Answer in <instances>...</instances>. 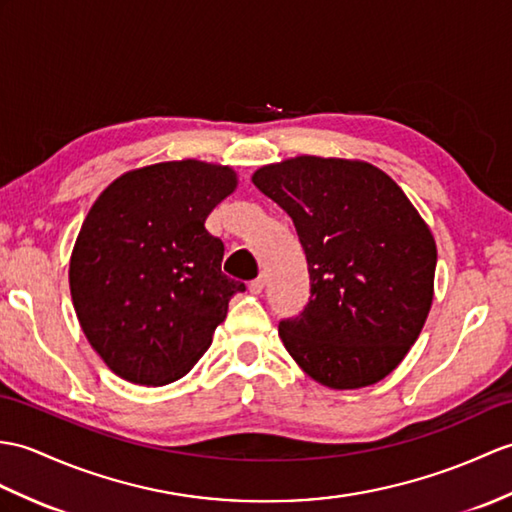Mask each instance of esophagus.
<instances>
[{
	"label": "esophagus",
	"instance_id": "34e87169",
	"mask_svg": "<svg viewBox=\"0 0 512 512\" xmlns=\"http://www.w3.org/2000/svg\"><path fill=\"white\" fill-rule=\"evenodd\" d=\"M266 288V275H259L257 279H253L251 283H248V290H251V294H261Z\"/></svg>",
	"mask_w": 512,
	"mask_h": 512
}]
</instances>
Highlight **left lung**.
I'll return each instance as SVG.
<instances>
[{
	"mask_svg": "<svg viewBox=\"0 0 512 512\" xmlns=\"http://www.w3.org/2000/svg\"><path fill=\"white\" fill-rule=\"evenodd\" d=\"M288 213L310 301L279 320L285 349L318 384L371 386L397 368L432 307L436 244L388 174L360 161L296 157L253 174Z\"/></svg>",
	"mask_w": 512,
	"mask_h": 512,
	"instance_id": "left-lung-1",
	"label": "left lung"
}]
</instances>
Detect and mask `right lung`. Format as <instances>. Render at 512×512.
Returning a JSON list of instances; mask_svg holds the SVG:
<instances>
[{"mask_svg":"<svg viewBox=\"0 0 512 512\" xmlns=\"http://www.w3.org/2000/svg\"><path fill=\"white\" fill-rule=\"evenodd\" d=\"M235 185L231 168L170 161L120 176L93 202L71 253V299L126 382L163 386L192 371L246 290L224 275V244L205 229Z\"/></svg>","mask_w":512,"mask_h":512,"instance_id":"add662e5","label":"right lung"}]
</instances>
